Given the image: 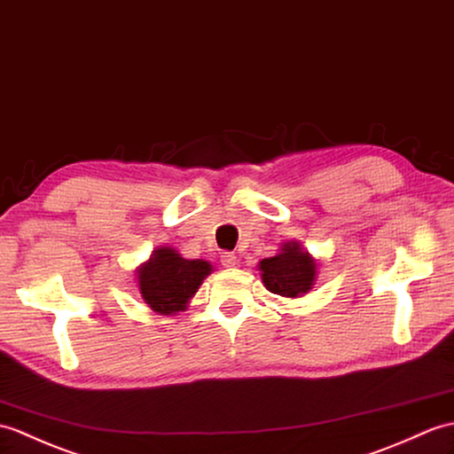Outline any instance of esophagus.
<instances>
[{
	"mask_svg": "<svg viewBox=\"0 0 454 454\" xmlns=\"http://www.w3.org/2000/svg\"><path fill=\"white\" fill-rule=\"evenodd\" d=\"M220 262H223V265L226 267V269H231V267H236V262H238V257L234 255V253H230V251H224L223 255H220Z\"/></svg>",
	"mask_w": 454,
	"mask_h": 454,
	"instance_id": "esophagus-1",
	"label": "esophagus"
}]
</instances>
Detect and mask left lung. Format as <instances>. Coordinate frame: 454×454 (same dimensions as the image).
<instances>
[{
    "mask_svg": "<svg viewBox=\"0 0 454 454\" xmlns=\"http://www.w3.org/2000/svg\"><path fill=\"white\" fill-rule=\"evenodd\" d=\"M257 269L265 288L282 298H301L317 278V261L296 239L284 241L278 255L259 261Z\"/></svg>",
    "mask_w": 454,
    "mask_h": 454,
    "instance_id": "obj_1",
    "label": "left lung"
}]
</instances>
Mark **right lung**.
Listing matches in <instances>:
<instances>
[{"label": "right lung", "instance_id": "1", "mask_svg": "<svg viewBox=\"0 0 454 454\" xmlns=\"http://www.w3.org/2000/svg\"><path fill=\"white\" fill-rule=\"evenodd\" d=\"M213 265L203 259H184L179 253L162 246L151 253V259L137 269V286L143 301L160 315H177L187 309Z\"/></svg>", "mask_w": 454, "mask_h": 454}]
</instances>
